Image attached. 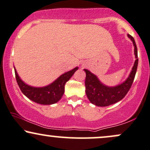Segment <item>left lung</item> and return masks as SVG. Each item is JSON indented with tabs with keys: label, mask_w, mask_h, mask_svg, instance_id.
Instances as JSON below:
<instances>
[{
	"label": "left lung",
	"mask_w": 150,
	"mask_h": 150,
	"mask_svg": "<svg viewBox=\"0 0 150 150\" xmlns=\"http://www.w3.org/2000/svg\"><path fill=\"white\" fill-rule=\"evenodd\" d=\"M134 46V54L135 56V61L130 71L128 78L120 85L113 87L105 85L99 80L97 75L91 73L87 69H84L86 73L85 78V92L87 97L91 103L98 106H107L113 104L123 99L128 92L129 89L135 78L137 71L138 58L137 49L133 37L128 34Z\"/></svg>",
	"instance_id": "left-lung-1"
}]
</instances>
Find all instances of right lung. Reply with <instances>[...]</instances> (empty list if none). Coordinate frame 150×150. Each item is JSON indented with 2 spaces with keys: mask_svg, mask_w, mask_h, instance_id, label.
Returning a JSON list of instances; mask_svg holds the SVG:
<instances>
[{
  "mask_svg": "<svg viewBox=\"0 0 150 150\" xmlns=\"http://www.w3.org/2000/svg\"><path fill=\"white\" fill-rule=\"evenodd\" d=\"M14 69L19 87L26 97L37 104L51 105L56 104L61 99L65 92V83L78 69V67H75L73 70L62 74L52 83L41 87H33L26 84L18 75L15 67Z\"/></svg>",
  "mask_w": 150,
  "mask_h": 150,
  "instance_id": "1",
  "label": "right lung"
}]
</instances>
